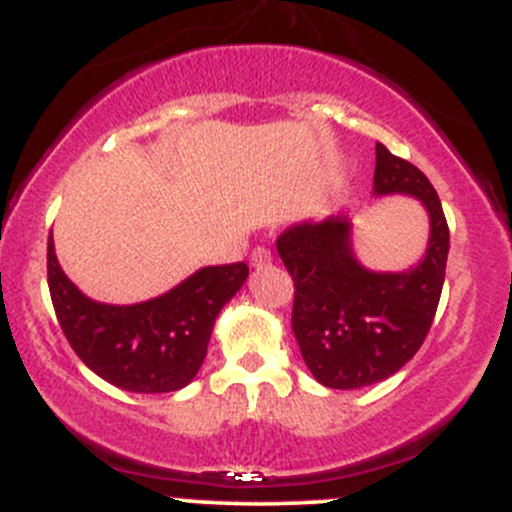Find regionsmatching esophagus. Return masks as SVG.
<instances>
[{"instance_id":"esophagus-1","label":"esophagus","mask_w":512,"mask_h":512,"mask_svg":"<svg viewBox=\"0 0 512 512\" xmlns=\"http://www.w3.org/2000/svg\"><path fill=\"white\" fill-rule=\"evenodd\" d=\"M250 262H252V267H257V269L267 267V264L272 262V252H269L267 248H255L250 255Z\"/></svg>"}]
</instances>
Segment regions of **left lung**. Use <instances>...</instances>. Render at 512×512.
Masks as SVG:
<instances>
[{
	"instance_id": "obj_1",
	"label": "left lung",
	"mask_w": 512,
	"mask_h": 512,
	"mask_svg": "<svg viewBox=\"0 0 512 512\" xmlns=\"http://www.w3.org/2000/svg\"><path fill=\"white\" fill-rule=\"evenodd\" d=\"M373 195L414 197L428 211L426 255L404 272L363 267L344 214L293 223L276 238L296 284L291 327L298 349L317 383L332 390H358L395 375L424 344L443 291L450 231L426 175L375 144Z\"/></svg>"
}]
</instances>
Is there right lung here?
<instances>
[{
    "label": "right lung",
    "mask_w": 512,
    "mask_h": 512,
    "mask_svg": "<svg viewBox=\"0 0 512 512\" xmlns=\"http://www.w3.org/2000/svg\"><path fill=\"white\" fill-rule=\"evenodd\" d=\"M248 279V264L202 267L175 289L134 305L98 303L62 272L48 238V286L76 356L127 392H175L202 368L216 315Z\"/></svg>",
    "instance_id": "right-lung-1"
}]
</instances>
